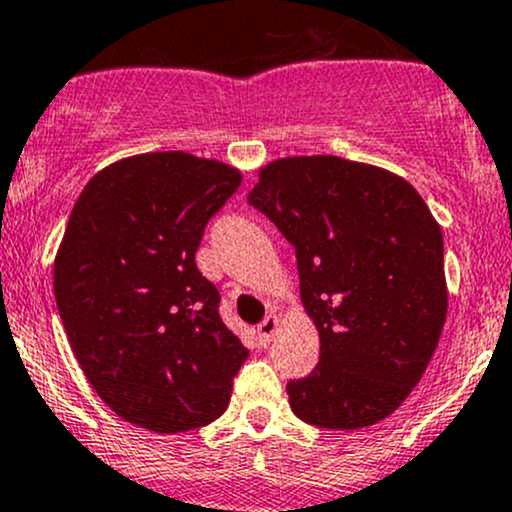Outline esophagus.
Instances as JSON below:
<instances>
[{
    "instance_id": "34e87169",
    "label": "esophagus",
    "mask_w": 512,
    "mask_h": 512,
    "mask_svg": "<svg viewBox=\"0 0 512 512\" xmlns=\"http://www.w3.org/2000/svg\"><path fill=\"white\" fill-rule=\"evenodd\" d=\"M277 328H279V316L277 314H267L265 321L257 326V336H260L262 343H270L274 333H277Z\"/></svg>"
}]
</instances>
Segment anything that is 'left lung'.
<instances>
[{"instance_id": "8db88e82", "label": "left lung", "mask_w": 512, "mask_h": 512, "mask_svg": "<svg viewBox=\"0 0 512 512\" xmlns=\"http://www.w3.org/2000/svg\"><path fill=\"white\" fill-rule=\"evenodd\" d=\"M247 203L297 250L319 328V365L287 383L292 412L324 429L385 419L424 375L446 319L444 240L427 203L400 176L341 157L272 161Z\"/></svg>"}]
</instances>
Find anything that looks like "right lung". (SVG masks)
Returning <instances> with one entry per match:
<instances>
[{
    "mask_svg": "<svg viewBox=\"0 0 512 512\" xmlns=\"http://www.w3.org/2000/svg\"><path fill=\"white\" fill-rule=\"evenodd\" d=\"M240 181L223 161L139 154L95 174L68 218L53 265L68 341L100 400L149 432L218 419L247 360L196 267L208 220Z\"/></svg>",
    "mask_w": 512,
    "mask_h": 512,
    "instance_id": "right-lung-1",
    "label": "right lung"
}]
</instances>
